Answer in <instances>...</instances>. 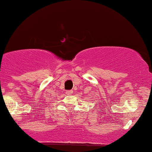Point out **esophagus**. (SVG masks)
Here are the masks:
<instances>
[{
  "instance_id": "1",
  "label": "esophagus",
  "mask_w": 152,
  "mask_h": 152,
  "mask_svg": "<svg viewBox=\"0 0 152 152\" xmlns=\"http://www.w3.org/2000/svg\"><path fill=\"white\" fill-rule=\"evenodd\" d=\"M66 94L67 95H71L73 94V91H71V90L66 91Z\"/></svg>"
}]
</instances>
